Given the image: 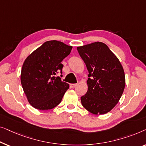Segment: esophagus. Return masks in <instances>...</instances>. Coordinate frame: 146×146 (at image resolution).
Wrapping results in <instances>:
<instances>
[{"instance_id": "34e87169", "label": "esophagus", "mask_w": 146, "mask_h": 146, "mask_svg": "<svg viewBox=\"0 0 146 146\" xmlns=\"http://www.w3.org/2000/svg\"><path fill=\"white\" fill-rule=\"evenodd\" d=\"M77 84H70V87L71 88H74V87H75L76 86H77Z\"/></svg>"}]
</instances>
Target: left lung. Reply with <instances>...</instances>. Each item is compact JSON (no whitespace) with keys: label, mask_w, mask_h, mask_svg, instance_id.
I'll return each instance as SVG.
<instances>
[{"label":"left lung","mask_w":146,"mask_h":146,"mask_svg":"<svg viewBox=\"0 0 146 146\" xmlns=\"http://www.w3.org/2000/svg\"><path fill=\"white\" fill-rule=\"evenodd\" d=\"M89 71L88 91L81 97L82 105L94 114H104L113 108L124 91L125 75L117 57L102 42L77 47Z\"/></svg>","instance_id":"obj_1"}]
</instances>
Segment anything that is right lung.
<instances>
[{
  "label": "right lung",
  "mask_w": 146,
  "mask_h": 146,
  "mask_svg": "<svg viewBox=\"0 0 146 146\" xmlns=\"http://www.w3.org/2000/svg\"><path fill=\"white\" fill-rule=\"evenodd\" d=\"M72 48L57 40L48 41L24 61L21 84L28 102L34 108L50 110L61 102L69 85L55 75L59 71L62 74L61 61L70 54Z\"/></svg>",
  "instance_id": "add662e5"
}]
</instances>
